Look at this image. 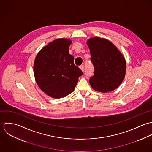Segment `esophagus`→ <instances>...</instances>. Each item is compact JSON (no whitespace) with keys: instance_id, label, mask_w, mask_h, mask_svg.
Instances as JSON below:
<instances>
[{"instance_id":"34e87169","label":"esophagus","mask_w":152,"mask_h":152,"mask_svg":"<svg viewBox=\"0 0 152 152\" xmlns=\"http://www.w3.org/2000/svg\"><path fill=\"white\" fill-rule=\"evenodd\" d=\"M80 69H81L83 72L84 71V65H81L80 66Z\"/></svg>"}]
</instances>
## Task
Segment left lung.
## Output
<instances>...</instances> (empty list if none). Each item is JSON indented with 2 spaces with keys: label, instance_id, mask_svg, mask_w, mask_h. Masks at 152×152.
Segmentation results:
<instances>
[{
  "label": "left lung",
  "instance_id": "left-lung-1",
  "mask_svg": "<svg viewBox=\"0 0 152 152\" xmlns=\"http://www.w3.org/2000/svg\"><path fill=\"white\" fill-rule=\"evenodd\" d=\"M87 44L94 67V75L89 80L92 88L102 92L117 88L125 75L126 64L124 56L107 39L94 37L88 40Z\"/></svg>",
  "mask_w": 152,
  "mask_h": 152
}]
</instances>
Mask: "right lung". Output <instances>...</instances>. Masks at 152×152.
Here are the masks:
<instances>
[{
  "mask_svg": "<svg viewBox=\"0 0 152 152\" xmlns=\"http://www.w3.org/2000/svg\"><path fill=\"white\" fill-rule=\"evenodd\" d=\"M71 41L59 39L43 48L34 63V74L40 89L48 96L61 98L73 92L83 71L69 54Z\"/></svg>",
  "mask_w": 152,
  "mask_h": 152,
  "instance_id": "add662e5",
  "label": "right lung"
}]
</instances>
